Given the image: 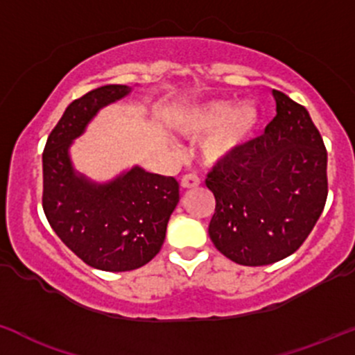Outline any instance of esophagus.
Segmentation results:
<instances>
[{
    "label": "esophagus",
    "mask_w": 355,
    "mask_h": 355,
    "mask_svg": "<svg viewBox=\"0 0 355 355\" xmlns=\"http://www.w3.org/2000/svg\"><path fill=\"white\" fill-rule=\"evenodd\" d=\"M199 184H200V178L193 173L185 175L180 182L182 189H196V187H199Z\"/></svg>",
    "instance_id": "obj_1"
}]
</instances>
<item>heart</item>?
<instances>
[{
  "label": "heart",
  "mask_w": 355,
  "mask_h": 355,
  "mask_svg": "<svg viewBox=\"0 0 355 355\" xmlns=\"http://www.w3.org/2000/svg\"><path fill=\"white\" fill-rule=\"evenodd\" d=\"M260 121L262 112L252 100L234 107L227 100H202L175 110L170 124L189 139L204 136L199 148L200 162L206 166H219L243 151Z\"/></svg>",
  "instance_id": "heart-1"
}]
</instances>
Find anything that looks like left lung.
I'll return each instance as SVG.
<instances>
[{
	"instance_id": "1",
	"label": "left lung",
	"mask_w": 355,
	"mask_h": 355,
	"mask_svg": "<svg viewBox=\"0 0 355 355\" xmlns=\"http://www.w3.org/2000/svg\"><path fill=\"white\" fill-rule=\"evenodd\" d=\"M275 117L234 158L212 168L216 197L209 236L240 266H268L293 255L327 202V149L308 110L272 89Z\"/></svg>"
}]
</instances>
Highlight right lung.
<instances>
[{"mask_svg":"<svg viewBox=\"0 0 355 355\" xmlns=\"http://www.w3.org/2000/svg\"><path fill=\"white\" fill-rule=\"evenodd\" d=\"M128 85H105L74 100L52 129L42 155V206L52 230L89 267L125 272L159 252L177 207L178 182L134 165L107 182L80 173L71 146L100 110L125 98Z\"/></svg>","mask_w":355,"mask_h":355,"instance_id":"obj_1","label":"right lung"}]
</instances>
